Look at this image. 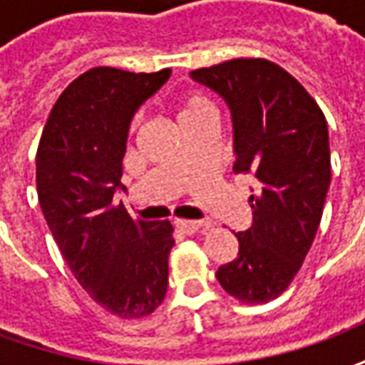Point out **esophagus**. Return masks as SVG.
I'll return each instance as SVG.
<instances>
[{
    "mask_svg": "<svg viewBox=\"0 0 365 365\" xmlns=\"http://www.w3.org/2000/svg\"><path fill=\"white\" fill-rule=\"evenodd\" d=\"M175 227L182 230L183 235H193V232H197L199 229H203V227H205V222L203 221H175Z\"/></svg>",
    "mask_w": 365,
    "mask_h": 365,
    "instance_id": "esophagus-1",
    "label": "esophagus"
}]
</instances>
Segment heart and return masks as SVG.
Instances as JSON below:
<instances>
[{
  "mask_svg": "<svg viewBox=\"0 0 365 365\" xmlns=\"http://www.w3.org/2000/svg\"><path fill=\"white\" fill-rule=\"evenodd\" d=\"M211 111V105L207 101L205 97L201 96H190L185 97L180 105V120L185 119V117H193V115H199V113H209Z\"/></svg>",
  "mask_w": 365,
  "mask_h": 365,
  "instance_id": "1",
  "label": "heart"
}]
</instances>
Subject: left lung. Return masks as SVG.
Returning a JSON list of instances; mask_svg holds the SVG:
<instances>
[{
    "label": "left lung",
    "instance_id": "left-lung-1",
    "mask_svg": "<svg viewBox=\"0 0 365 365\" xmlns=\"http://www.w3.org/2000/svg\"><path fill=\"white\" fill-rule=\"evenodd\" d=\"M227 103L235 174L252 175V225L238 232V256L217 269L242 303H268L305 260L330 185L329 127L321 107L283 68L237 58L191 72Z\"/></svg>",
    "mask_w": 365,
    "mask_h": 365
}]
</instances>
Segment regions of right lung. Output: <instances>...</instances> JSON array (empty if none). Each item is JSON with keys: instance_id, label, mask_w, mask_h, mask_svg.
I'll return each mask as SVG.
<instances>
[{"instance_id": "right-lung-1", "label": "right lung", "mask_w": 365, "mask_h": 365, "mask_svg": "<svg viewBox=\"0 0 365 365\" xmlns=\"http://www.w3.org/2000/svg\"><path fill=\"white\" fill-rule=\"evenodd\" d=\"M172 70L93 68L62 91L36 150V191L68 268L105 311L140 319L164 301L170 221H133L117 193L130 120Z\"/></svg>"}]
</instances>
